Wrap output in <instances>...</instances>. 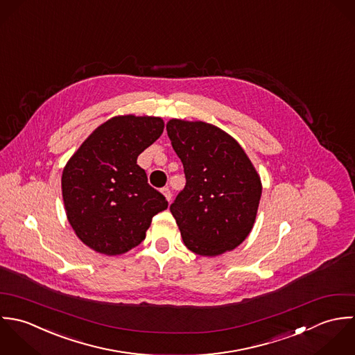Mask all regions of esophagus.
Masks as SVG:
<instances>
[{
    "mask_svg": "<svg viewBox=\"0 0 355 355\" xmlns=\"http://www.w3.org/2000/svg\"><path fill=\"white\" fill-rule=\"evenodd\" d=\"M160 192L164 195V198L167 199V202H170V200H171V196H173V195H171V191H170V188H168V187L162 188V189H160Z\"/></svg>",
    "mask_w": 355,
    "mask_h": 355,
    "instance_id": "1",
    "label": "esophagus"
}]
</instances>
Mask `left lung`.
I'll use <instances>...</instances> for the list:
<instances>
[{"label": "left lung", "mask_w": 355, "mask_h": 355, "mask_svg": "<svg viewBox=\"0 0 355 355\" xmlns=\"http://www.w3.org/2000/svg\"><path fill=\"white\" fill-rule=\"evenodd\" d=\"M167 136L187 184L170 206L184 244L198 255L232 251L250 234L262 185L239 142L210 123L171 119Z\"/></svg>", "instance_id": "left-lung-1"}]
</instances>
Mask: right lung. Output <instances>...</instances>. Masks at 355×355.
<instances>
[{
    "label": "right lung",
    "instance_id": "right-lung-1",
    "mask_svg": "<svg viewBox=\"0 0 355 355\" xmlns=\"http://www.w3.org/2000/svg\"><path fill=\"white\" fill-rule=\"evenodd\" d=\"M152 116H115L98 126L73 153L62 177L63 200L76 236L105 255H119L145 239L152 218L167 209L137 164L163 133Z\"/></svg>",
    "mask_w": 355,
    "mask_h": 355
}]
</instances>
